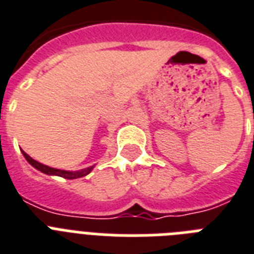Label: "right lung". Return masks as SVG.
<instances>
[{
  "label": "right lung",
  "instance_id": "obj_1",
  "mask_svg": "<svg viewBox=\"0 0 254 254\" xmlns=\"http://www.w3.org/2000/svg\"><path fill=\"white\" fill-rule=\"evenodd\" d=\"M23 152L24 158L27 159V162L30 163L31 166L35 167L36 170L41 171L43 174H47V175H56V176H60V177H64V179H78V177H83L86 176L87 174H90L92 170V167H88V168H84V170H80V171H75V172H69V171H63V170H56V168H51L48 166H44V164H41V163L36 162L35 159H32L30 155H27L26 152Z\"/></svg>",
  "mask_w": 254,
  "mask_h": 254
}]
</instances>
